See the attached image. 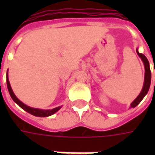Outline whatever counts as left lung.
<instances>
[{"label": "left lung", "mask_w": 155, "mask_h": 155, "mask_svg": "<svg viewBox=\"0 0 155 155\" xmlns=\"http://www.w3.org/2000/svg\"><path fill=\"white\" fill-rule=\"evenodd\" d=\"M137 54H139L142 61L143 62V64H144V68H145V76H144V83H143V89H142V91L140 92V94H139V96L133 101V103L131 104V108L135 107L136 105L140 104L141 101L143 100V97L145 96V94L148 93L149 91V89H150V81H151V72H150V63H149V61L147 60V58L145 57V55L141 53H139L138 50H136ZM154 73H155V69H154Z\"/></svg>", "instance_id": "1"}]
</instances>
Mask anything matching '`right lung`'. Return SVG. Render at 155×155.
Returning a JSON list of instances; mask_svg holds the SVG:
<instances>
[{"label":"right lung","instance_id":"right-lung-1","mask_svg":"<svg viewBox=\"0 0 155 155\" xmlns=\"http://www.w3.org/2000/svg\"><path fill=\"white\" fill-rule=\"evenodd\" d=\"M6 83H7V88H8L9 93H10V95H11V97L12 98V100L15 101V103L18 104L20 107L22 108L24 110H25L26 112H28L30 114H33V115H35V116L38 117H47L51 115V114H54L56 111H58L61 109V107H57L54 108L53 110H39V109H34V108L29 107L27 105H25V104H23L21 101H20L18 99L16 98L15 94H14L13 91H12V87H11V84H10V82H9L8 77H7V76H6Z\"/></svg>","mask_w":155,"mask_h":155}]
</instances>
